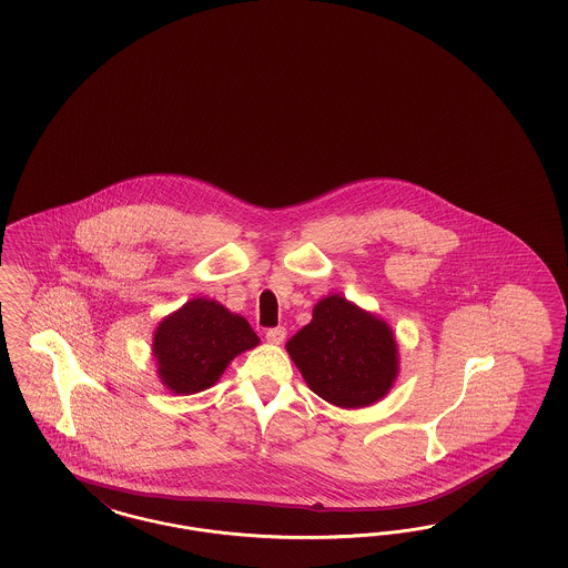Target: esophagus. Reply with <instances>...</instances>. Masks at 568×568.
<instances>
[{"mask_svg":"<svg viewBox=\"0 0 568 568\" xmlns=\"http://www.w3.org/2000/svg\"><path fill=\"white\" fill-rule=\"evenodd\" d=\"M285 335H287L285 327L268 328V331H266V339H268V344H283Z\"/></svg>","mask_w":568,"mask_h":568,"instance_id":"esophagus-1","label":"esophagus"}]
</instances>
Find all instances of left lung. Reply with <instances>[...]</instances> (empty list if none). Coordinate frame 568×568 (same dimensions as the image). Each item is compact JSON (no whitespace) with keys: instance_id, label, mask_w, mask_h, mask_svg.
I'll list each match as a JSON object with an SVG mask.
<instances>
[{"instance_id":"8db88e82","label":"left lung","mask_w":568,"mask_h":568,"mask_svg":"<svg viewBox=\"0 0 568 568\" xmlns=\"http://www.w3.org/2000/svg\"><path fill=\"white\" fill-rule=\"evenodd\" d=\"M287 352L310 389L342 408L375 404L397 375L392 328L342 295L314 306L310 325L293 335Z\"/></svg>"}]
</instances>
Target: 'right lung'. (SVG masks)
Returning <instances> with one entry per match:
<instances>
[{"label":"right lung","mask_w":568,"mask_h":568,"mask_svg":"<svg viewBox=\"0 0 568 568\" xmlns=\"http://www.w3.org/2000/svg\"><path fill=\"white\" fill-rule=\"evenodd\" d=\"M258 342L245 318L197 297L155 328L158 375L174 394H197L212 387L237 354Z\"/></svg>","instance_id":"add662e5"}]
</instances>
